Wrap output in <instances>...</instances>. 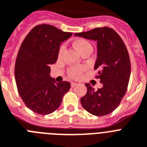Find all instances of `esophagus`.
Listing matches in <instances>:
<instances>
[{
    "label": "esophagus",
    "instance_id": "1",
    "mask_svg": "<svg viewBox=\"0 0 147 147\" xmlns=\"http://www.w3.org/2000/svg\"><path fill=\"white\" fill-rule=\"evenodd\" d=\"M76 85H77L76 82H71V87H74L75 86H76Z\"/></svg>",
    "mask_w": 147,
    "mask_h": 147
}]
</instances>
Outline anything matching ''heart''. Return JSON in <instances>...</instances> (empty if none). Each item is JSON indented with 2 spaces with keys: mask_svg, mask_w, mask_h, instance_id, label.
Listing matches in <instances>:
<instances>
[{
  "mask_svg": "<svg viewBox=\"0 0 147 147\" xmlns=\"http://www.w3.org/2000/svg\"><path fill=\"white\" fill-rule=\"evenodd\" d=\"M75 47L78 49L79 52L82 54V53L87 50H92V45L87 40L83 38L76 39L74 42ZM65 46L64 44L61 45L59 47V57L62 56L63 53L65 52ZM87 69V67L85 65H80V66H72L69 67L67 70V74L71 78L78 79L80 78L82 75V74Z\"/></svg>",
  "mask_w": 147,
  "mask_h": 147,
  "instance_id": "heart-1",
  "label": "heart"
}]
</instances>
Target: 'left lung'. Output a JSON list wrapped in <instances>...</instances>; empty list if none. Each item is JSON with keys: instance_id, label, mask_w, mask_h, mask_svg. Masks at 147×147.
<instances>
[{"instance_id": "8db88e82", "label": "left lung", "mask_w": 147, "mask_h": 147, "mask_svg": "<svg viewBox=\"0 0 147 147\" xmlns=\"http://www.w3.org/2000/svg\"><path fill=\"white\" fill-rule=\"evenodd\" d=\"M74 35L97 41L95 77L103 84L102 88L94 90L90 83H86L87 92L81 98V104L94 116L110 114L119 105L128 88L131 62L127 48L119 35L108 27L96 28Z\"/></svg>"}]
</instances>
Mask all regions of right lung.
I'll return each instance as SVG.
<instances>
[{
  "instance_id": "1",
  "label": "right lung",
  "mask_w": 147,
  "mask_h": 147,
  "mask_svg": "<svg viewBox=\"0 0 147 147\" xmlns=\"http://www.w3.org/2000/svg\"><path fill=\"white\" fill-rule=\"evenodd\" d=\"M72 34L42 24L33 28L24 39L16 60L15 79L19 95L33 112L53 113L71 88L69 82H56L51 78L49 65L56 62L61 43Z\"/></svg>"
}]
</instances>
